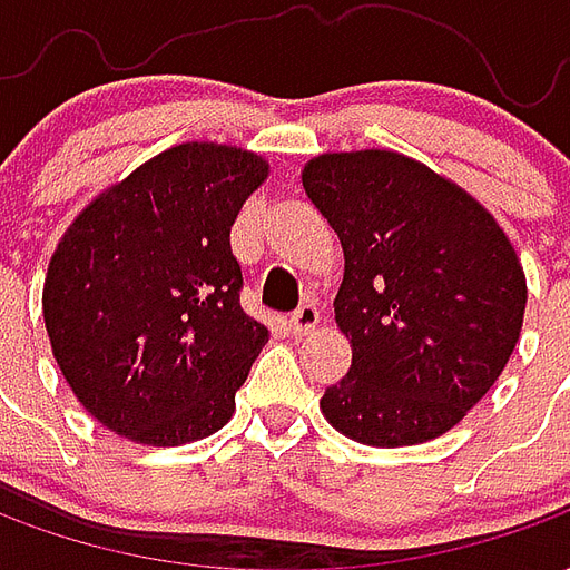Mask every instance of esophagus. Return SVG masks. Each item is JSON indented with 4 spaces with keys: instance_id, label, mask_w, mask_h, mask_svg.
Here are the masks:
<instances>
[{
    "instance_id": "obj_1",
    "label": "esophagus",
    "mask_w": 570,
    "mask_h": 570,
    "mask_svg": "<svg viewBox=\"0 0 570 570\" xmlns=\"http://www.w3.org/2000/svg\"><path fill=\"white\" fill-rule=\"evenodd\" d=\"M317 323H321V311H317V305H311V302H305L302 308L293 311V317H289V326H293L296 335H308Z\"/></svg>"
}]
</instances>
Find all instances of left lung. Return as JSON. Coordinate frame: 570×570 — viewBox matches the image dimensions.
<instances>
[{
	"mask_svg": "<svg viewBox=\"0 0 570 570\" xmlns=\"http://www.w3.org/2000/svg\"><path fill=\"white\" fill-rule=\"evenodd\" d=\"M302 186L345 249L333 305L354 357L323 419L379 449L436 440L489 394L522 333L510 237L464 188L391 149L317 155Z\"/></svg>",
	"mask_w": 570,
	"mask_h": 570,
	"instance_id": "obj_1",
	"label": "left lung"
}]
</instances>
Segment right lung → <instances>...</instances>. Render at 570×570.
Segmentation results:
<instances>
[{
  "label": "right lung",
  "mask_w": 570,
  "mask_h": 570,
  "mask_svg": "<svg viewBox=\"0 0 570 570\" xmlns=\"http://www.w3.org/2000/svg\"><path fill=\"white\" fill-rule=\"evenodd\" d=\"M268 161L183 142L100 191L60 237L42 289L63 379L104 428L186 445L223 428L268 330L240 308L232 225Z\"/></svg>",
  "instance_id": "add662e5"
}]
</instances>
